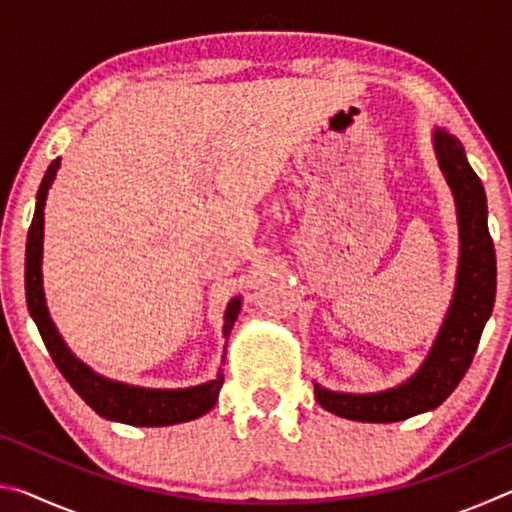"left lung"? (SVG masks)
Returning <instances> with one entry per match:
<instances>
[{
	"mask_svg": "<svg viewBox=\"0 0 512 512\" xmlns=\"http://www.w3.org/2000/svg\"><path fill=\"white\" fill-rule=\"evenodd\" d=\"M436 153L452 187L461 230V262L452 307L427 361L406 384L372 395L334 393L314 386L318 404L345 420L400 422L443 404L470 368L483 327L495 307L497 257L488 230V201L481 178L470 167L463 144L454 135L436 131Z\"/></svg>",
	"mask_w": 512,
	"mask_h": 512,
	"instance_id": "obj_1",
	"label": "left lung"
}]
</instances>
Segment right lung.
Returning a JSON list of instances; mask_svg holds the SVG:
<instances>
[{
	"label": "right lung",
	"instance_id": "add662e5",
	"mask_svg": "<svg viewBox=\"0 0 512 512\" xmlns=\"http://www.w3.org/2000/svg\"><path fill=\"white\" fill-rule=\"evenodd\" d=\"M60 160L49 164V169L42 178L38 189L36 214H33L29 237H27V262H24V289H27L29 314L36 320L38 332L45 341L47 350L54 359L56 368L63 372L69 386L83 397V402L90 409L97 411L101 418L133 424V427H164V424L187 422L201 418L216 404V397L223 386V375L214 381H207L203 386L183 388V391H151V388L126 386L119 381L103 379L81 363L67 350V345L60 339L54 323H51L49 311L45 305V293H42V225H45V198L54 180ZM241 302L235 298L225 309L223 334L228 336L232 325L239 316Z\"/></svg>",
	"mask_w": 512,
	"mask_h": 512
}]
</instances>
